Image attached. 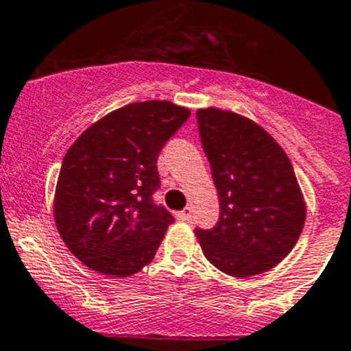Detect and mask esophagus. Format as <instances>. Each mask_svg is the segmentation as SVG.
<instances>
[{
	"instance_id": "1",
	"label": "esophagus",
	"mask_w": 351,
	"mask_h": 351,
	"mask_svg": "<svg viewBox=\"0 0 351 351\" xmlns=\"http://www.w3.org/2000/svg\"><path fill=\"white\" fill-rule=\"evenodd\" d=\"M176 216H178V220H191L192 218V209L191 208H185L183 211L176 213Z\"/></svg>"
}]
</instances>
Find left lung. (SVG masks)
Returning <instances> with one entry per match:
<instances>
[{
  "label": "left lung",
  "mask_w": 351,
  "mask_h": 351,
  "mask_svg": "<svg viewBox=\"0 0 351 351\" xmlns=\"http://www.w3.org/2000/svg\"><path fill=\"white\" fill-rule=\"evenodd\" d=\"M220 218L195 228L202 253L223 274L245 279L293 251L306 216L303 194L282 147L254 121L216 107L197 110Z\"/></svg>",
  "instance_id": "obj_1"
}]
</instances>
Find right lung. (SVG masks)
<instances>
[{
  "label": "right lung",
  "instance_id": "obj_1",
  "mask_svg": "<svg viewBox=\"0 0 351 351\" xmlns=\"http://www.w3.org/2000/svg\"><path fill=\"white\" fill-rule=\"evenodd\" d=\"M191 117L166 100L130 104L91 124L62 162L53 215L62 241L88 268L130 277L156 256L175 221L154 202L157 157Z\"/></svg>",
  "mask_w": 351,
  "mask_h": 351
}]
</instances>
